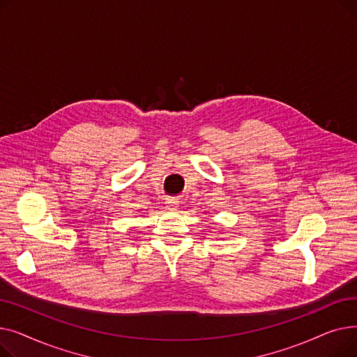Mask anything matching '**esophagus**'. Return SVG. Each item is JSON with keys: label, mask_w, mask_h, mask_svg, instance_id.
I'll use <instances>...</instances> for the list:
<instances>
[{"label": "esophagus", "mask_w": 357, "mask_h": 357, "mask_svg": "<svg viewBox=\"0 0 357 357\" xmlns=\"http://www.w3.org/2000/svg\"><path fill=\"white\" fill-rule=\"evenodd\" d=\"M166 207L172 211L179 210V201L176 198H167L166 199Z\"/></svg>", "instance_id": "obj_1"}]
</instances>
